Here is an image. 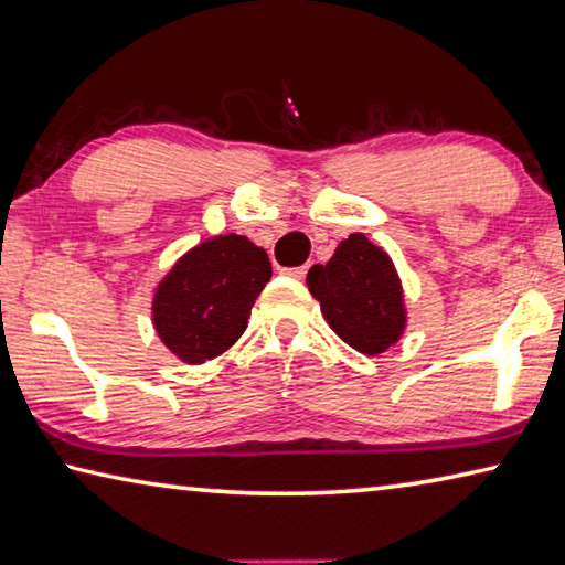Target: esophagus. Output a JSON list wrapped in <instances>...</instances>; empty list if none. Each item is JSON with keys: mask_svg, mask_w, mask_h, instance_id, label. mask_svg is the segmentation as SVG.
Masks as SVG:
<instances>
[{"mask_svg": "<svg viewBox=\"0 0 565 565\" xmlns=\"http://www.w3.org/2000/svg\"><path fill=\"white\" fill-rule=\"evenodd\" d=\"M285 275L295 277V280H305V275H308V265H300V267H288V270H285Z\"/></svg>", "mask_w": 565, "mask_h": 565, "instance_id": "1", "label": "esophagus"}]
</instances>
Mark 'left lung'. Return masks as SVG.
Wrapping results in <instances>:
<instances>
[{"label": "left lung", "mask_w": 565, "mask_h": 565, "mask_svg": "<svg viewBox=\"0 0 565 565\" xmlns=\"http://www.w3.org/2000/svg\"><path fill=\"white\" fill-rule=\"evenodd\" d=\"M308 288L338 338L362 354L392 348L407 328L399 275L367 235L352 233L328 265H312Z\"/></svg>", "instance_id": "1"}]
</instances>
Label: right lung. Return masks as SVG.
<instances>
[{
	"mask_svg": "<svg viewBox=\"0 0 565 565\" xmlns=\"http://www.w3.org/2000/svg\"><path fill=\"white\" fill-rule=\"evenodd\" d=\"M273 265L245 235L195 245L158 282L153 328L178 360L201 364L233 348L270 280Z\"/></svg>",
	"mask_w": 565,
	"mask_h": 565,
	"instance_id": "add662e5",
	"label": "right lung"
}]
</instances>
